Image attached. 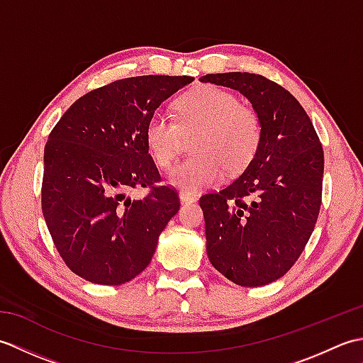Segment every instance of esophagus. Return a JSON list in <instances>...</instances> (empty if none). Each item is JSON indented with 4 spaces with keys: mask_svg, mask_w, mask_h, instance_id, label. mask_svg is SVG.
Returning <instances> with one entry per match:
<instances>
[{
    "mask_svg": "<svg viewBox=\"0 0 363 363\" xmlns=\"http://www.w3.org/2000/svg\"><path fill=\"white\" fill-rule=\"evenodd\" d=\"M179 199H181L182 204H187V203H195L198 196L195 194H189V191H181Z\"/></svg>",
    "mask_w": 363,
    "mask_h": 363,
    "instance_id": "esophagus-1",
    "label": "esophagus"
}]
</instances>
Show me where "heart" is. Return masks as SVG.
I'll return each mask as SVG.
<instances>
[{"label":"heart","instance_id":"1","mask_svg":"<svg viewBox=\"0 0 363 363\" xmlns=\"http://www.w3.org/2000/svg\"><path fill=\"white\" fill-rule=\"evenodd\" d=\"M174 112L176 121L156 112L145 129L146 145L162 169L173 165L184 140L196 134L191 143L196 156L169 173L172 186L189 194L213 187L225 179L226 169L240 173L256 156L264 134L262 118L230 91L201 86L177 99Z\"/></svg>","mask_w":363,"mask_h":363}]
</instances>
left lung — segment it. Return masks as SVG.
I'll return each mask as SVG.
<instances>
[{
  "label": "left lung",
  "instance_id": "8db88e82",
  "mask_svg": "<svg viewBox=\"0 0 363 363\" xmlns=\"http://www.w3.org/2000/svg\"><path fill=\"white\" fill-rule=\"evenodd\" d=\"M240 91L262 118L251 164L220 191L199 199L211 264L242 287L279 279L304 251L317 223L325 156L303 106L289 90L254 73L199 78Z\"/></svg>",
  "mask_w": 363,
  "mask_h": 363
}]
</instances>
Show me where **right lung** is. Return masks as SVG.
<instances>
[{"mask_svg": "<svg viewBox=\"0 0 363 363\" xmlns=\"http://www.w3.org/2000/svg\"><path fill=\"white\" fill-rule=\"evenodd\" d=\"M191 76H135L74 101L45 145L42 211L60 257L84 279L120 285L150 265L179 198L156 184L145 129ZM150 186L137 200L128 191Z\"/></svg>", "mask_w": 363, "mask_h": 363, "instance_id": "add662e5", "label": "right lung"}]
</instances>
